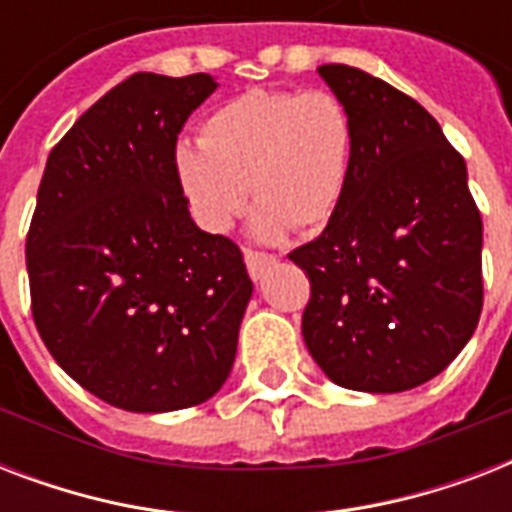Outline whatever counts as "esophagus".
<instances>
[{"mask_svg":"<svg viewBox=\"0 0 512 512\" xmlns=\"http://www.w3.org/2000/svg\"><path fill=\"white\" fill-rule=\"evenodd\" d=\"M244 260H247V271L255 281H260L265 276V271L276 265V257L263 255V252H252V249H244Z\"/></svg>","mask_w":512,"mask_h":512,"instance_id":"1","label":"esophagus"}]
</instances>
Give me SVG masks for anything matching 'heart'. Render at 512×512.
<instances>
[{
  "instance_id": "b5f03b06",
  "label": "heart",
  "mask_w": 512,
  "mask_h": 512,
  "mask_svg": "<svg viewBox=\"0 0 512 512\" xmlns=\"http://www.w3.org/2000/svg\"><path fill=\"white\" fill-rule=\"evenodd\" d=\"M353 124L332 92L249 90L204 119L199 146L175 151V177L193 220L225 233L257 201L252 233L276 241L295 228H319L335 215L348 185Z\"/></svg>"
}]
</instances>
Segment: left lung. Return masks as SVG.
Returning <instances> with one entry per match:
<instances>
[{
	"label": "left lung",
	"mask_w": 512,
	"mask_h": 512,
	"mask_svg": "<svg viewBox=\"0 0 512 512\" xmlns=\"http://www.w3.org/2000/svg\"><path fill=\"white\" fill-rule=\"evenodd\" d=\"M353 124L348 185L319 239L289 260L311 279L308 353L329 380L401 393L433 380L476 332L484 225L444 130L388 82L329 63Z\"/></svg>",
	"instance_id": "obj_1"
}]
</instances>
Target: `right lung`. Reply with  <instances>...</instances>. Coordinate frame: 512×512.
Masks as SVG:
<instances>
[{"label":"right lung","mask_w":512,"mask_h":512,"mask_svg":"<svg viewBox=\"0 0 512 512\" xmlns=\"http://www.w3.org/2000/svg\"><path fill=\"white\" fill-rule=\"evenodd\" d=\"M209 74H132L52 148L26 239L31 311L60 369L100 401L159 414L231 374L252 279L239 247L193 223L175 177Z\"/></svg>","instance_id":"right-lung-1"}]
</instances>
